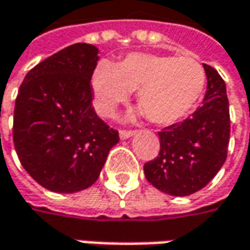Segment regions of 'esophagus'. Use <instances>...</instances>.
I'll return each instance as SVG.
<instances>
[{
	"instance_id": "1",
	"label": "esophagus",
	"mask_w": 250,
	"mask_h": 250,
	"mask_svg": "<svg viewBox=\"0 0 250 250\" xmlns=\"http://www.w3.org/2000/svg\"><path fill=\"white\" fill-rule=\"evenodd\" d=\"M133 135H135L133 130H120L121 139H129L130 136H133Z\"/></svg>"
}]
</instances>
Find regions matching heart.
<instances>
[{
	"label": "heart",
	"mask_w": 250,
	"mask_h": 250,
	"mask_svg": "<svg viewBox=\"0 0 250 250\" xmlns=\"http://www.w3.org/2000/svg\"><path fill=\"white\" fill-rule=\"evenodd\" d=\"M91 86L96 108L104 117L136 90V101L150 122L172 125L197 105L206 73L202 63L190 57L132 53L115 65L99 63Z\"/></svg>",
	"instance_id": "obj_1"
}]
</instances>
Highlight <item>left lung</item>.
I'll return each instance as SVG.
<instances>
[{"mask_svg":"<svg viewBox=\"0 0 250 250\" xmlns=\"http://www.w3.org/2000/svg\"><path fill=\"white\" fill-rule=\"evenodd\" d=\"M203 68L207 90L202 107L160 130L159 156L143 167L150 184L172 196L206 187L227 159L231 122L226 83L214 68L206 63Z\"/></svg>","mask_w":250,"mask_h":250,"instance_id":"obj_1","label":"left lung"}]
</instances>
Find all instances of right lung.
<instances>
[{"label": "right lung", "instance_id": "1", "mask_svg": "<svg viewBox=\"0 0 250 250\" xmlns=\"http://www.w3.org/2000/svg\"><path fill=\"white\" fill-rule=\"evenodd\" d=\"M99 48L76 43L37 63L15 101L14 145L21 164L48 190L73 193L91 187L118 130L91 105L90 79Z\"/></svg>", "mask_w": 250, "mask_h": 250}]
</instances>
